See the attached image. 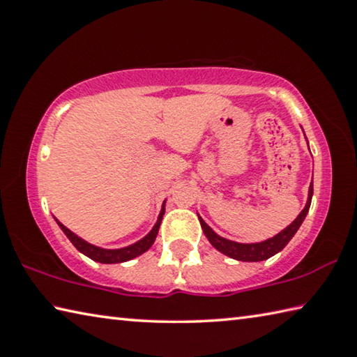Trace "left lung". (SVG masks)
Segmentation results:
<instances>
[{"instance_id": "1", "label": "left lung", "mask_w": 357, "mask_h": 357, "mask_svg": "<svg viewBox=\"0 0 357 357\" xmlns=\"http://www.w3.org/2000/svg\"><path fill=\"white\" fill-rule=\"evenodd\" d=\"M312 195H313V184H310L309 187V200H307L305 208L301 211V214L296 217V220L291 223V225H288L285 229H282V231L279 234H275L274 238L263 241V243H257V244L233 243V241H228L225 238L219 236V234H215L213 229L206 225V222H204L202 217H198V219H200L204 236H206L209 239V243L213 244L217 250L222 252L223 255L238 259V261H263V259H268L273 255H275V253H279L283 247L291 241L296 231L299 229L301 223L304 222L307 213H309Z\"/></svg>"}]
</instances>
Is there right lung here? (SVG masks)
Returning a JSON list of instances; mask_svg holds the SVG:
<instances>
[{"label": "right lung", "instance_id": "right-lung-1", "mask_svg": "<svg viewBox=\"0 0 357 357\" xmlns=\"http://www.w3.org/2000/svg\"><path fill=\"white\" fill-rule=\"evenodd\" d=\"M165 206V204H164ZM162 206V211H160V215H159V220H157V223L154 225V228L151 229V231L144 236L142 241H138V243L132 244L129 247H124V249H118V250H107V249H100V247H96L93 244H88L86 241H83L82 238H78L75 233H72L69 228H66L63 223L58 222L59 228L63 229L66 236L69 238V241L72 244L75 245V249L78 252L84 253V255L89 257L91 259H94V261H99V263H124V261H129V259L135 258L138 255H142L143 252H146L151 245H153V243L155 241V236L157 233H159V227H160V222H162V217H164V213H165V208Z\"/></svg>", "mask_w": 357, "mask_h": 357}]
</instances>
